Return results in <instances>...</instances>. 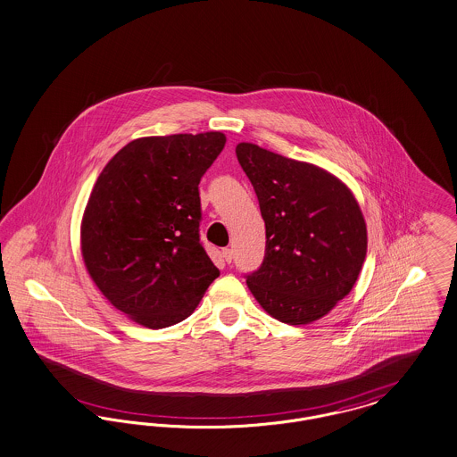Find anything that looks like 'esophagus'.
<instances>
[{"label": "esophagus", "instance_id": "esophagus-1", "mask_svg": "<svg viewBox=\"0 0 457 457\" xmlns=\"http://www.w3.org/2000/svg\"><path fill=\"white\" fill-rule=\"evenodd\" d=\"M221 256H223V260H225L227 263H232V260H234V251H232L230 247H223V249H221Z\"/></svg>", "mask_w": 457, "mask_h": 457}]
</instances>
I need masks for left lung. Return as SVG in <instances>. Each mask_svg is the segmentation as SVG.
Here are the masks:
<instances>
[{"label": "left lung", "instance_id": "8db88e82", "mask_svg": "<svg viewBox=\"0 0 457 457\" xmlns=\"http://www.w3.org/2000/svg\"><path fill=\"white\" fill-rule=\"evenodd\" d=\"M239 164L265 221L262 267L245 275L256 302L277 320L310 324L357 282L367 228L352 190L329 171L243 142Z\"/></svg>", "mask_w": 457, "mask_h": 457}]
</instances>
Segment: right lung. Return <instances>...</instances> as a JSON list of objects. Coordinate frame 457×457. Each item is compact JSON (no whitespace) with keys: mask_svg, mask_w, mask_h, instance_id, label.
<instances>
[{"mask_svg":"<svg viewBox=\"0 0 457 457\" xmlns=\"http://www.w3.org/2000/svg\"><path fill=\"white\" fill-rule=\"evenodd\" d=\"M225 142L220 131L137 138L96 179L83 260L102 295L140 326L182 322L220 275L199 241V182Z\"/></svg>","mask_w":457,"mask_h":457,"instance_id":"1","label":"right lung"}]
</instances>
